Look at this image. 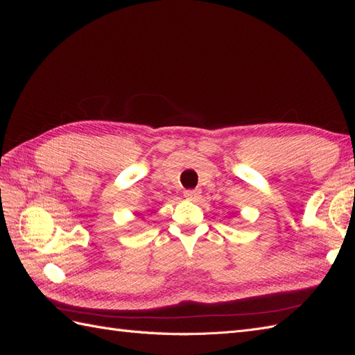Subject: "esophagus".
Wrapping results in <instances>:
<instances>
[{
  "label": "esophagus",
  "instance_id": "34e87169",
  "mask_svg": "<svg viewBox=\"0 0 355 355\" xmlns=\"http://www.w3.org/2000/svg\"><path fill=\"white\" fill-rule=\"evenodd\" d=\"M184 196L188 200H197L200 197V189H187V191H184Z\"/></svg>",
  "mask_w": 355,
  "mask_h": 355
}]
</instances>
